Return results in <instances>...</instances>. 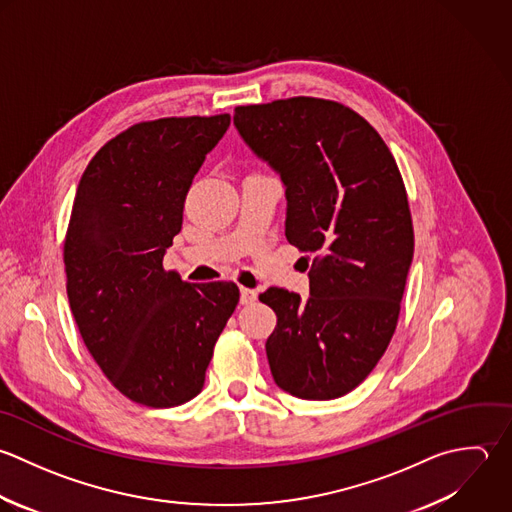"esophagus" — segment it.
<instances>
[{"mask_svg":"<svg viewBox=\"0 0 512 512\" xmlns=\"http://www.w3.org/2000/svg\"><path fill=\"white\" fill-rule=\"evenodd\" d=\"M257 301V291L241 287V305H251Z\"/></svg>","mask_w":512,"mask_h":512,"instance_id":"obj_1","label":"esophagus"}]
</instances>
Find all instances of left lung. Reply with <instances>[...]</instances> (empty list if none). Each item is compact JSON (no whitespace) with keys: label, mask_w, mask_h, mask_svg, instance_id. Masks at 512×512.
Here are the masks:
<instances>
[{"label":"left lung","mask_w":512,"mask_h":512,"mask_svg":"<svg viewBox=\"0 0 512 512\" xmlns=\"http://www.w3.org/2000/svg\"><path fill=\"white\" fill-rule=\"evenodd\" d=\"M233 123L285 185V237L315 253L311 295L269 287L267 339L283 391L329 401L359 387L387 351L415 251L403 177L381 135L353 109L317 97L235 107Z\"/></svg>","instance_id":"obj_1"}]
</instances>
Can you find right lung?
<instances>
[{"label": "right lung", "mask_w": 512, "mask_h": 512, "mask_svg": "<svg viewBox=\"0 0 512 512\" xmlns=\"http://www.w3.org/2000/svg\"><path fill=\"white\" fill-rule=\"evenodd\" d=\"M231 123H137L89 161L63 243L67 299L81 339L133 403L165 409L197 397L213 347L239 303L235 283H185L163 269L187 191Z\"/></svg>", "instance_id": "add662e5"}]
</instances>
